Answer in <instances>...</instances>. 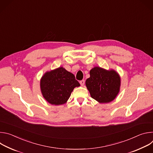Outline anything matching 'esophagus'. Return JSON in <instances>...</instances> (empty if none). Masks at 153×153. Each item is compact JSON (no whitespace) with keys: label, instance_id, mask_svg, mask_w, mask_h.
<instances>
[{"label":"esophagus","instance_id":"obj_1","mask_svg":"<svg viewBox=\"0 0 153 153\" xmlns=\"http://www.w3.org/2000/svg\"><path fill=\"white\" fill-rule=\"evenodd\" d=\"M80 84L81 85V86H83L84 84H85V80H80Z\"/></svg>","mask_w":153,"mask_h":153}]
</instances>
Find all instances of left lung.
Returning a JSON list of instances; mask_svg holds the SVG:
<instances>
[{
  "mask_svg": "<svg viewBox=\"0 0 153 153\" xmlns=\"http://www.w3.org/2000/svg\"><path fill=\"white\" fill-rule=\"evenodd\" d=\"M90 75L85 85L93 99L101 103L111 102L116 99L121 83L120 75L117 71L95 67L90 70Z\"/></svg>",
  "mask_w": 153,
  "mask_h": 153,
  "instance_id": "1",
  "label": "left lung"
}]
</instances>
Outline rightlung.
Masks as SVG:
<instances>
[{
  "label": "right lung",
  "instance_id": "obj_1",
  "mask_svg": "<svg viewBox=\"0 0 153 153\" xmlns=\"http://www.w3.org/2000/svg\"><path fill=\"white\" fill-rule=\"evenodd\" d=\"M80 85L74 75L62 67L47 71L40 81L43 98L54 105L67 103L74 88Z\"/></svg>",
  "mask_w": 153,
  "mask_h": 153
}]
</instances>
